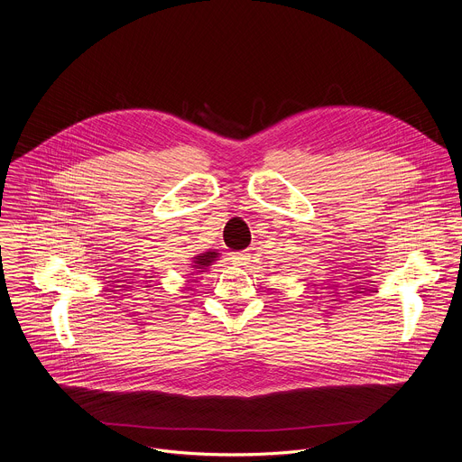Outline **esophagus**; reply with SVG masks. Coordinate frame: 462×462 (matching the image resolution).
<instances>
[{
    "instance_id": "esophagus-1",
    "label": "esophagus",
    "mask_w": 462,
    "mask_h": 462,
    "mask_svg": "<svg viewBox=\"0 0 462 462\" xmlns=\"http://www.w3.org/2000/svg\"><path fill=\"white\" fill-rule=\"evenodd\" d=\"M229 256H231L229 260H231L235 265H245V262L249 260V253H245V251H235V253H231Z\"/></svg>"
}]
</instances>
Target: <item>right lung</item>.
Returning a JSON list of instances; mask_svg holds the SVG:
<instances>
[{
	"instance_id": "obj_1",
	"label": "right lung",
	"mask_w": 462,
	"mask_h": 462,
	"mask_svg": "<svg viewBox=\"0 0 462 462\" xmlns=\"http://www.w3.org/2000/svg\"><path fill=\"white\" fill-rule=\"evenodd\" d=\"M217 256H218V253H215V251H208V253L197 254V256H193L191 265H193V269L202 271V269L209 267V265H211V262H213V260H217Z\"/></svg>"
}]
</instances>
